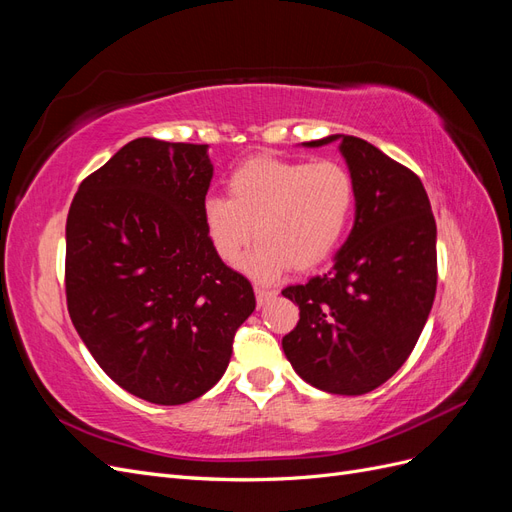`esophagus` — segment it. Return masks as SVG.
I'll use <instances>...</instances> for the list:
<instances>
[{"instance_id": "obj_1", "label": "esophagus", "mask_w": 512, "mask_h": 512, "mask_svg": "<svg viewBox=\"0 0 512 512\" xmlns=\"http://www.w3.org/2000/svg\"><path fill=\"white\" fill-rule=\"evenodd\" d=\"M254 292H256V303L262 307V305H267L269 301H273L275 297H277V292L275 290H271V288H265V286H256L254 288Z\"/></svg>"}]
</instances>
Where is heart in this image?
I'll return each instance as SVG.
<instances>
[{
  "label": "heart",
  "instance_id": "b5f03b06",
  "mask_svg": "<svg viewBox=\"0 0 512 512\" xmlns=\"http://www.w3.org/2000/svg\"><path fill=\"white\" fill-rule=\"evenodd\" d=\"M354 196L352 175L333 160L254 158L230 175L228 198H205L203 224L226 265H237L256 230L260 239L241 267L269 284L290 267L312 269L335 252L350 224Z\"/></svg>",
  "mask_w": 512,
  "mask_h": 512
}]
</instances>
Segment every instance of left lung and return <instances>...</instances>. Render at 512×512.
<instances>
[{"label": "left lung", "instance_id": "8db88e82", "mask_svg": "<svg viewBox=\"0 0 512 512\" xmlns=\"http://www.w3.org/2000/svg\"><path fill=\"white\" fill-rule=\"evenodd\" d=\"M333 141L354 181V226L329 273L282 290L299 305L282 348L316 389L363 395L389 380L421 337L438 284L436 220L421 179L363 138L303 145Z\"/></svg>", "mask_w": 512, "mask_h": 512}]
</instances>
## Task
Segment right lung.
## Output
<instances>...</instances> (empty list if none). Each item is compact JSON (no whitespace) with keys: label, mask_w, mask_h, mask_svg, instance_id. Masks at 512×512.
Returning <instances> with one entry per match:
<instances>
[{"label":"right lung","mask_w":512,"mask_h":512,"mask_svg":"<svg viewBox=\"0 0 512 512\" xmlns=\"http://www.w3.org/2000/svg\"><path fill=\"white\" fill-rule=\"evenodd\" d=\"M207 149L136 138L79 185L66 222L74 329L108 378L158 406L188 404L224 376L256 307L207 239Z\"/></svg>","instance_id":"right-lung-1"}]
</instances>
